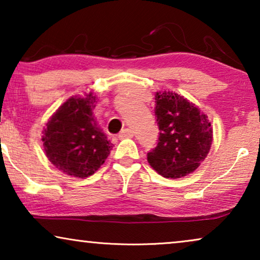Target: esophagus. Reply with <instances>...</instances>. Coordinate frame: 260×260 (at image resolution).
<instances>
[{"label":"esophagus","mask_w":260,"mask_h":260,"mask_svg":"<svg viewBox=\"0 0 260 260\" xmlns=\"http://www.w3.org/2000/svg\"><path fill=\"white\" fill-rule=\"evenodd\" d=\"M134 136V133L131 131L130 129H124L122 131V134L119 135V138H122V140H124V138H131Z\"/></svg>","instance_id":"34e87169"}]
</instances>
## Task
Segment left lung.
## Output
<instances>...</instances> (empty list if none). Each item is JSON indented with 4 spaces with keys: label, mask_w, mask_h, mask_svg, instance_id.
I'll use <instances>...</instances> for the list:
<instances>
[{
    "label": "left lung",
    "mask_w": 260,
    "mask_h": 260,
    "mask_svg": "<svg viewBox=\"0 0 260 260\" xmlns=\"http://www.w3.org/2000/svg\"><path fill=\"white\" fill-rule=\"evenodd\" d=\"M155 103L159 136L157 147L148 152L147 159L159 175L180 179L193 173L207 157L213 126L207 115L175 92H156Z\"/></svg>",
    "instance_id": "8db88e82"
}]
</instances>
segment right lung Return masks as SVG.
Masks as SVG:
<instances>
[{"label":"right lung","mask_w":260,"mask_h":260,"mask_svg":"<svg viewBox=\"0 0 260 260\" xmlns=\"http://www.w3.org/2000/svg\"><path fill=\"white\" fill-rule=\"evenodd\" d=\"M97 94L73 95L59 106L42 131L47 158L73 177L91 176L104 165L113 144L93 116Z\"/></svg>","instance_id":"add662e5"}]
</instances>
